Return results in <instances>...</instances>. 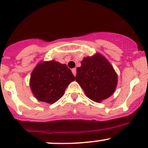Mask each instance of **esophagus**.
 I'll use <instances>...</instances> for the list:
<instances>
[{"mask_svg": "<svg viewBox=\"0 0 148 148\" xmlns=\"http://www.w3.org/2000/svg\"><path fill=\"white\" fill-rule=\"evenodd\" d=\"M71 71H72L73 74H74V76H76V74H77V69H76L75 68L72 69H71Z\"/></svg>", "mask_w": 148, "mask_h": 148, "instance_id": "esophagus-1", "label": "esophagus"}]
</instances>
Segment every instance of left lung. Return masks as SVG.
I'll return each instance as SVG.
<instances>
[{"mask_svg": "<svg viewBox=\"0 0 148 148\" xmlns=\"http://www.w3.org/2000/svg\"><path fill=\"white\" fill-rule=\"evenodd\" d=\"M77 69L76 81L87 97L96 102L107 99L114 93L117 75L110 62L99 53L84 58Z\"/></svg>", "mask_w": 148, "mask_h": 148, "instance_id": "obj_1", "label": "left lung"}]
</instances>
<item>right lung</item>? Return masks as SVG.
<instances>
[{"instance_id":"right-lung-1","label":"right lung","mask_w":148,"mask_h":148,"mask_svg":"<svg viewBox=\"0 0 148 148\" xmlns=\"http://www.w3.org/2000/svg\"><path fill=\"white\" fill-rule=\"evenodd\" d=\"M74 80L75 77L66 65L52 60L36 66L30 86L38 100L53 104L63 96L67 86Z\"/></svg>"}]
</instances>
